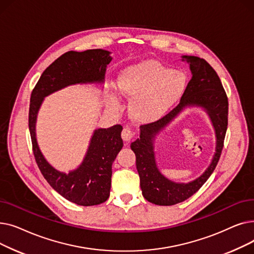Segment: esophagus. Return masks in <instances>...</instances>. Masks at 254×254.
<instances>
[{
  "label": "esophagus",
  "mask_w": 254,
  "mask_h": 254,
  "mask_svg": "<svg viewBox=\"0 0 254 254\" xmlns=\"http://www.w3.org/2000/svg\"><path fill=\"white\" fill-rule=\"evenodd\" d=\"M134 131H132L129 127H125L122 131V138L126 141V142H129L132 138H134Z\"/></svg>",
  "instance_id": "esophagus-1"
}]
</instances>
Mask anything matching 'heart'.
Masks as SVG:
<instances>
[{
    "instance_id": "1",
    "label": "heart",
    "mask_w": 254,
    "mask_h": 254,
    "mask_svg": "<svg viewBox=\"0 0 254 254\" xmlns=\"http://www.w3.org/2000/svg\"><path fill=\"white\" fill-rule=\"evenodd\" d=\"M188 77L179 70L153 60L131 64L119 73L116 89L119 95L131 98L129 111L139 122H152L164 115L183 96ZM118 102L116 90L111 91Z\"/></svg>"
}]
</instances>
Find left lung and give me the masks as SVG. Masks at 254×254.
<instances>
[{
    "label": "left lung",
    "mask_w": 254,
    "mask_h": 254,
    "mask_svg": "<svg viewBox=\"0 0 254 254\" xmlns=\"http://www.w3.org/2000/svg\"><path fill=\"white\" fill-rule=\"evenodd\" d=\"M182 61L190 64L192 77L180 103L157 122L141 126L140 138L130 144L131 150L136 154V166L143 196L148 202L159 206L181 203L202 188L217 166L228 128V97L215 70L204 59L197 57L182 56ZM186 106H201L207 112L216 129L217 147L210 166L201 177L189 184H176L166 179L159 172L155 162L153 141L158 132Z\"/></svg>",
    "instance_id": "1"
}]
</instances>
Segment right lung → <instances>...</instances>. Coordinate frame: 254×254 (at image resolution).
<instances>
[{"label": "right lung", "instance_id": "right-lung-1", "mask_svg": "<svg viewBox=\"0 0 254 254\" xmlns=\"http://www.w3.org/2000/svg\"><path fill=\"white\" fill-rule=\"evenodd\" d=\"M110 53L104 49L64 53L43 72L31 95L29 128L36 163L51 188L79 206H95L108 199L112 164L124 146L123 127L95 129L83 162L66 174L53 168L40 150L36 138L37 115L44 98L53 92L79 83H103L107 64L112 61Z\"/></svg>", "mask_w": 254, "mask_h": 254}]
</instances>
